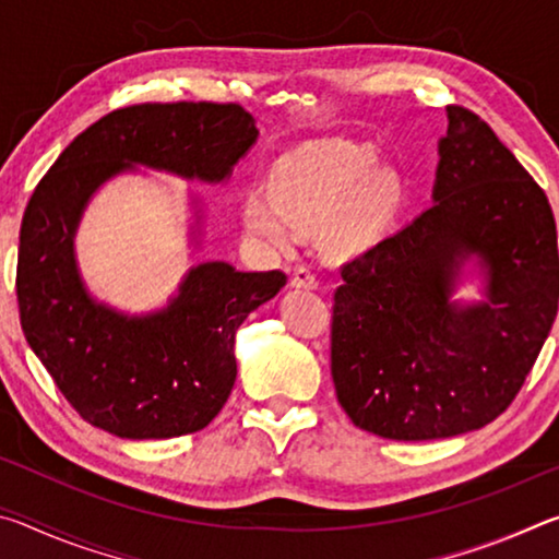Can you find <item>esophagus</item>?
Masks as SVG:
<instances>
[{
    "label": "esophagus",
    "mask_w": 559,
    "mask_h": 559,
    "mask_svg": "<svg viewBox=\"0 0 559 559\" xmlns=\"http://www.w3.org/2000/svg\"><path fill=\"white\" fill-rule=\"evenodd\" d=\"M290 283L296 288H318V273L313 271V266H308V263H300V266L293 271Z\"/></svg>",
    "instance_id": "obj_1"
}]
</instances>
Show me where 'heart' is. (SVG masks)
I'll return each instance as SVG.
<instances>
[{
  "instance_id": "b5f03b06",
  "label": "heart",
  "mask_w": 559,
  "mask_h": 559,
  "mask_svg": "<svg viewBox=\"0 0 559 559\" xmlns=\"http://www.w3.org/2000/svg\"><path fill=\"white\" fill-rule=\"evenodd\" d=\"M372 167V150L349 140L302 145L273 167V197L257 189L246 194L243 219L253 234L273 241H290L298 226L325 224L333 249H359L382 229L394 204L392 177Z\"/></svg>"
}]
</instances>
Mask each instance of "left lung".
I'll return each instance as SVG.
<instances>
[{
    "instance_id": "obj_1",
    "label": "left lung",
    "mask_w": 559,
    "mask_h": 559,
    "mask_svg": "<svg viewBox=\"0 0 559 559\" xmlns=\"http://www.w3.org/2000/svg\"><path fill=\"white\" fill-rule=\"evenodd\" d=\"M433 204L340 266L330 372L355 427L394 441L459 437L525 384L559 302L552 206L493 128L453 106ZM489 269V302L448 300L461 258Z\"/></svg>"
}]
</instances>
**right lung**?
<instances>
[{"instance_id":"add662e5","label":"right lung","mask_w":559,"mask_h":559,"mask_svg":"<svg viewBox=\"0 0 559 559\" xmlns=\"http://www.w3.org/2000/svg\"><path fill=\"white\" fill-rule=\"evenodd\" d=\"M257 135L239 103H135L83 130L36 185L19 231V320L66 402L91 427L120 439L204 429L231 394L236 330L288 276L202 263L165 313L122 318L96 306L75 273L73 229L83 204L130 163L216 182Z\"/></svg>"}]
</instances>
